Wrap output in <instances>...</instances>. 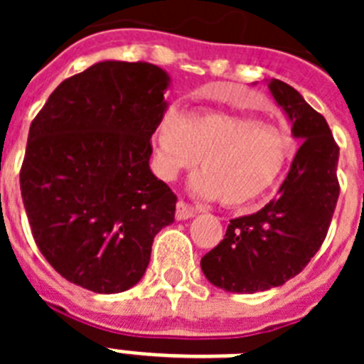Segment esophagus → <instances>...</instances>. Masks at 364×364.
<instances>
[{
    "mask_svg": "<svg viewBox=\"0 0 364 364\" xmlns=\"http://www.w3.org/2000/svg\"><path fill=\"white\" fill-rule=\"evenodd\" d=\"M176 218H178V220H188V218H191V217H195V215H197V210H195V208H193V205H189L188 202H184V200H178L176 202Z\"/></svg>",
    "mask_w": 364,
    "mask_h": 364,
    "instance_id": "1",
    "label": "esophagus"
}]
</instances>
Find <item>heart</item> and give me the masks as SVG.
I'll return each mask as SVG.
<instances>
[{
    "label": "heart",
    "mask_w": 364,
    "mask_h": 364,
    "mask_svg": "<svg viewBox=\"0 0 364 364\" xmlns=\"http://www.w3.org/2000/svg\"><path fill=\"white\" fill-rule=\"evenodd\" d=\"M154 162L162 178H176L202 159L191 180L193 193L242 205L264 195L291 156L290 136L259 118L228 111L176 109L164 112L153 133Z\"/></svg>",
    "instance_id": "obj_1"
}]
</instances>
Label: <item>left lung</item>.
Segmentation results:
<instances>
[{
  "label": "left lung",
  "mask_w": 364,
  "mask_h": 364,
  "mask_svg": "<svg viewBox=\"0 0 364 364\" xmlns=\"http://www.w3.org/2000/svg\"><path fill=\"white\" fill-rule=\"evenodd\" d=\"M268 89L302 144L277 198L230 220L224 240L202 257L205 279L231 294L266 291L301 273L319 252L339 198V147L324 117L281 80H268Z\"/></svg>",
  "instance_id": "8db88e82"
}]
</instances>
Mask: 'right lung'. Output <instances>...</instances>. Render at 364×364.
Returning a JSON list of instances; mask_svg holds the SVG:
<instances>
[{"label": "right lung", "mask_w": 364, "mask_h": 364, "mask_svg": "<svg viewBox=\"0 0 364 364\" xmlns=\"http://www.w3.org/2000/svg\"><path fill=\"white\" fill-rule=\"evenodd\" d=\"M169 74L105 60L54 89L32 120L19 173L28 224L62 277L120 294L146 273L176 197L149 167Z\"/></svg>", "instance_id": "add662e5"}]
</instances>
